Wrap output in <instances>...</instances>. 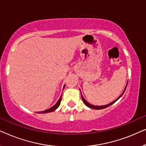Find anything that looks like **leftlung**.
Segmentation results:
<instances>
[{
	"label": "left lung",
	"instance_id": "obj_1",
	"mask_svg": "<svg viewBox=\"0 0 146 146\" xmlns=\"http://www.w3.org/2000/svg\"><path fill=\"white\" fill-rule=\"evenodd\" d=\"M127 84H126V86H125V89H124V90H123V93L121 94L115 100H114L113 102H111L110 104H107V105H105V106H94V105H92V104H90V103H88V102L84 98V97L82 96V94H81V96H82V101L84 102V103L88 107H89V108H92V109H95V110H101V109H104V108H108V107H109V106H110L111 105H112L113 103H115V102H116L117 100H118L119 98H120L121 96H122L123 94V93H124V92H125V89H126V88H127Z\"/></svg>",
	"mask_w": 146,
	"mask_h": 146
}]
</instances>
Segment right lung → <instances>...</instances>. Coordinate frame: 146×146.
Here are the masks:
<instances>
[{
    "label": "right lung",
    "instance_id": "right-lung-1",
    "mask_svg": "<svg viewBox=\"0 0 146 146\" xmlns=\"http://www.w3.org/2000/svg\"><path fill=\"white\" fill-rule=\"evenodd\" d=\"M61 100H62V96H60V98H59L58 100V102H56V104H55L54 106H52V108H49V109L46 110H44V111H39V112H38V113H44L51 112V111H54L59 106L60 104V102H61Z\"/></svg>",
    "mask_w": 146,
    "mask_h": 146
}]
</instances>
